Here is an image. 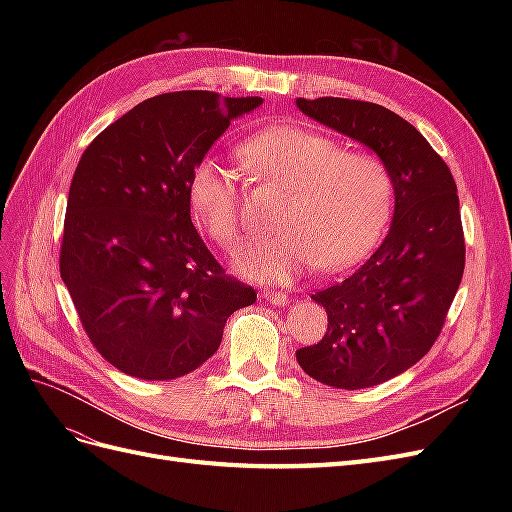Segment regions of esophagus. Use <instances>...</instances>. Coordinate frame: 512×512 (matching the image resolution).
Masks as SVG:
<instances>
[{"label":"esophagus","mask_w":512,"mask_h":512,"mask_svg":"<svg viewBox=\"0 0 512 512\" xmlns=\"http://www.w3.org/2000/svg\"><path fill=\"white\" fill-rule=\"evenodd\" d=\"M260 297L267 303L273 305H286L288 303V294L286 292H277V290H260Z\"/></svg>","instance_id":"esophagus-1"}]
</instances>
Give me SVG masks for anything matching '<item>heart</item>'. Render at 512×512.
Wrapping results in <instances>:
<instances>
[{
	"label": "heart",
	"instance_id": "b5f03b06",
	"mask_svg": "<svg viewBox=\"0 0 512 512\" xmlns=\"http://www.w3.org/2000/svg\"><path fill=\"white\" fill-rule=\"evenodd\" d=\"M243 162L260 179L288 192L277 235L237 256L250 277L290 282L312 265L337 271L359 262L378 243L395 209V179L369 151H348L333 136L280 126L252 136ZM194 218L224 247L241 241L235 170L218 158L200 160L188 183Z\"/></svg>",
	"mask_w": 512,
	"mask_h": 512
}]
</instances>
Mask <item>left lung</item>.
<instances>
[{"instance_id":"1","label":"left lung","mask_w":512,"mask_h":512,"mask_svg":"<svg viewBox=\"0 0 512 512\" xmlns=\"http://www.w3.org/2000/svg\"><path fill=\"white\" fill-rule=\"evenodd\" d=\"M297 106L376 151L395 179L389 235L344 282L312 294L329 327L297 350L314 380L367 389L421 361L444 327L466 267L457 185L425 136L389 108L346 98H297Z\"/></svg>"}]
</instances>
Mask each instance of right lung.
<instances>
[{"mask_svg":"<svg viewBox=\"0 0 512 512\" xmlns=\"http://www.w3.org/2000/svg\"><path fill=\"white\" fill-rule=\"evenodd\" d=\"M260 104L213 91L162 94L111 123L81 156L59 271L89 342L123 374H190L220 348L228 316L256 301L200 239L188 183L230 119Z\"/></svg>","mask_w":512,"mask_h":512,"instance_id":"add662e5","label":"right lung"}]
</instances>
